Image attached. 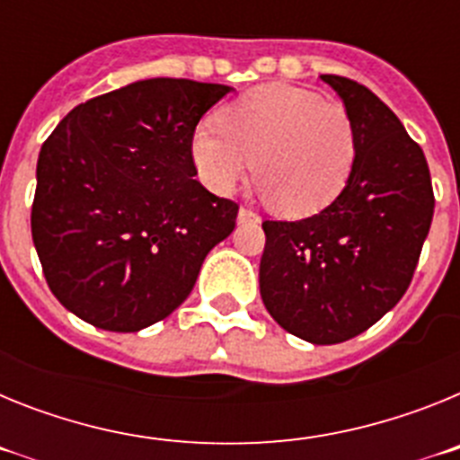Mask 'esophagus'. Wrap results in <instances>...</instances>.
Returning <instances> with one entry per match:
<instances>
[{
	"mask_svg": "<svg viewBox=\"0 0 460 460\" xmlns=\"http://www.w3.org/2000/svg\"><path fill=\"white\" fill-rule=\"evenodd\" d=\"M237 218H239V223H246V221H260L258 214H255L253 209H249V207H242V209H239V214H237Z\"/></svg>",
	"mask_w": 460,
	"mask_h": 460,
	"instance_id": "1",
	"label": "esophagus"
}]
</instances>
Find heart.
Wrapping results in <instances>:
<instances>
[{
    "label": "heart",
    "mask_w": 460,
    "mask_h": 460,
    "mask_svg": "<svg viewBox=\"0 0 460 460\" xmlns=\"http://www.w3.org/2000/svg\"><path fill=\"white\" fill-rule=\"evenodd\" d=\"M202 126L190 140L200 180L233 193L246 174L283 217L315 214L348 184L357 156L352 117L336 101L292 84H260Z\"/></svg>",
    "instance_id": "heart-1"
}]
</instances>
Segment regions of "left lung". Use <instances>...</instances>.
Instances as JSON below:
<instances>
[{
    "instance_id": "1",
    "label": "left lung",
    "mask_w": 460,
    "mask_h": 460,
    "mask_svg": "<svg viewBox=\"0 0 460 460\" xmlns=\"http://www.w3.org/2000/svg\"><path fill=\"white\" fill-rule=\"evenodd\" d=\"M352 117L350 180L320 214L265 221L260 295L280 327L315 345L367 332L408 290L436 195L421 147L364 84L320 75Z\"/></svg>"
}]
</instances>
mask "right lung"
I'll list each match as a JSON object with an SVG mask.
<instances>
[{
	"mask_svg": "<svg viewBox=\"0 0 460 460\" xmlns=\"http://www.w3.org/2000/svg\"><path fill=\"white\" fill-rule=\"evenodd\" d=\"M230 92L140 80L80 103L39 154L31 239L64 308L108 332H137L184 302L234 230L239 205L209 193L190 158L195 126Z\"/></svg>",
	"mask_w": 460,
	"mask_h": 460,
	"instance_id": "obj_1",
	"label": "right lung"
}]
</instances>
